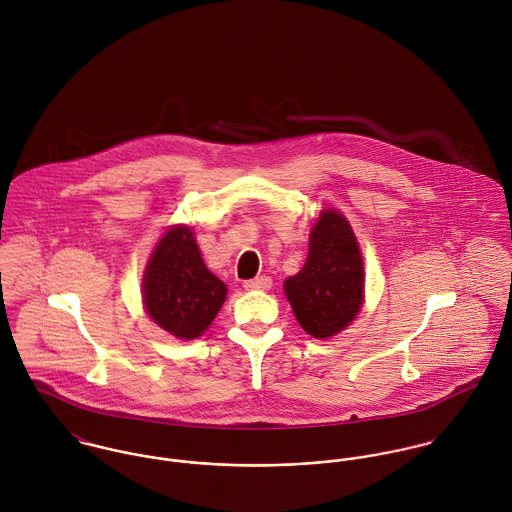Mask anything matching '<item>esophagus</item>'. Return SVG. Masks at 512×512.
<instances>
[{"label": "esophagus", "mask_w": 512, "mask_h": 512, "mask_svg": "<svg viewBox=\"0 0 512 512\" xmlns=\"http://www.w3.org/2000/svg\"><path fill=\"white\" fill-rule=\"evenodd\" d=\"M270 286H272V280L268 276H260V278L244 282L246 290H270Z\"/></svg>", "instance_id": "esophagus-1"}]
</instances>
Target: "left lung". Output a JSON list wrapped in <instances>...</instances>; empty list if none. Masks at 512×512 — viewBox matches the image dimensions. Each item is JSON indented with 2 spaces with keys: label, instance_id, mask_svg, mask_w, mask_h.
I'll use <instances>...</instances> for the list:
<instances>
[{
  "label": "left lung",
  "instance_id": "1",
  "mask_svg": "<svg viewBox=\"0 0 512 512\" xmlns=\"http://www.w3.org/2000/svg\"><path fill=\"white\" fill-rule=\"evenodd\" d=\"M363 288L357 238L343 215L325 211L313 226L305 266L284 286L299 325L317 339L337 335L359 313Z\"/></svg>",
  "mask_w": 512,
  "mask_h": 512
}]
</instances>
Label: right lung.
Wrapping results in <instances>:
<instances>
[{"label": "right lung", "mask_w": 512, "mask_h": 512, "mask_svg": "<svg viewBox=\"0 0 512 512\" xmlns=\"http://www.w3.org/2000/svg\"><path fill=\"white\" fill-rule=\"evenodd\" d=\"M224 297L226 286L207 270L191 228H171L144 276L149 317L179 339H195L213 323Z\"/></svg>", "instance_id": "1"}]
</instances>
